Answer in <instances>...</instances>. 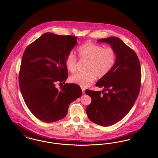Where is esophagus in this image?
Returning a JSON list of instances; mask_svg holds the SVG:
<instances>
[{
  "mask_svg": "<svg viewBox=\"0 0 158 158\" xmlns=\"http://www.w3.org/2000/svg\"><path fill=\"white\" fill-rule=\"evenodd\" d=\"M81 89H82V91H83V94H84V93H85V89H84V88H83V87L81 88Z\"/></svg>",
  "mask_w": 158,
  "mask_h": 158,
  "instance_id": "1",
  "label": "esophagus"
}]
</instances>
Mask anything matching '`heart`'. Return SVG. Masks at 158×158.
Listing matches in <instances>:
<instances>
[{"mask_svg": "<svg viewBox=\"0 0 158 158\" xmlns=\"http://www.w3.org/2000/svg\"><path fill=\"white\" fill-rule=\"evenodd\" d=\"M80 59L87 61L85 73H77L69 78L72 83L86 88L94 81L96 77L102 78L111 71L116 61V51L110 47L103 48L101 45L87 42L77 49ZM67 69L74 73L77 69V58L73 52L69 53L65 59Z\"/></svg>", "mask_w": 158, "mask_h": 158, "instance_id": "heart-1", "label": "heart"}]
</instances>
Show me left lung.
I'll use <instances>...</instances> for the list:
<instances>
[{"label": "left lung", "instance_id": "left-lung-1", "mask_svg": "<svg viewBox=\"0 0 158 158\" xmlns=\"http://www.w3.org/2000/svg\"><path fill=\"white\" fill-rule=\"evenodd\" d=\"M98 42L107 43L115 49L116 63L96 84L104 88L103 91H85L91 98L85 110L93 123L108 127L121 121L133 107L140 89L141 67L135 52L119 38L109 37Z\"/></svg>", "mask_w": 158, "mask_h": 158}]
</instances>
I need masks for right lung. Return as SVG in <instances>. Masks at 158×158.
<instances>
[{"label":"right lung","mask_w":158,"mask_h":158,"mask_svg":"<svg viewBox=\"0 0 158 158\" xmlns=\"http://www.w3.org/2000/svg\"><path fill=\"white\" fill-rule=\"evenodd\" d=\"M74 35L43 34L27 46L19 73V88L27 106L45 123H53L67 115L69 104L82 94L80 87L65 83L58 89L56 83H65L67 55L77 44ZM59 83V84H60Z\"/></svg>","instance_id":"right-lung-1"}]
</instances>
